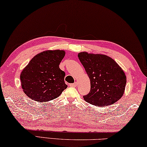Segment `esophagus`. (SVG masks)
<instances>
[{"mask_svg": "<svg viewBox=\"0 0 147 147\" xmlns=\"http://www.w3.org/2000/svg\"><path fill=\"white\" fill-rule=\"evenodd\" d=\"M77 85H78V83H77L76 82L74 83H71L69 84V86H71V87H76V86H77Z\"/></svg>", "mask_w": 147, "mask_h": 147, "instance_id": "1", "label": "esophagus"}]
</instances>
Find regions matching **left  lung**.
Here are the masks:
<instances>
[{
    "label": "left lung",
    "instance_id": "left-lung-1",
    "mask_svg": "<svg viewBox=\"0 0 147 147\" xmlns=\"http://www.w3.org/2000/svg\"><path fill=\"white\" fill-rule=\"evenodd\" d=\"M78 57L90 80V91L83 96L86 102L96 106H107L121 99L126 77L113 59L86 52L79 53Z\"/></svg>",
    "mask_w": 147,
    "mask_h": 147
}]
</instances>
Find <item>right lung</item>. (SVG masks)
<instances>
[{"instance_id": "add662e5", "label": "right lung", "mask_w": 147, "mask_h": 147, "mask_svg": "<svg viewBox=\"0 0 147 147\" xmlns=\"http://www.w3.org/2000/svg\"><path fill=\"white\" fill-rule=\"evenodd\" d=\"M65 52L45 51L36 55L21 72V86L25 94L36 102L54 100L67 88L65 72L59 68Z\"/></svg>"}]
</instances>
